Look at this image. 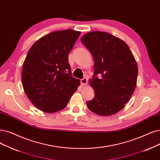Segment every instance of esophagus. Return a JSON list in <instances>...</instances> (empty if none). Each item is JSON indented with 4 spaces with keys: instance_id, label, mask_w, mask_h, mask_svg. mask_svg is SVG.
<instances>
[{
    "instance_id": "esophagus-1",
    "label": "esophagus",
    "mask_w": 160,
    "mask_h": 160,
    "mask_svg": "<svg viewBox=\"0 0 160 160\" xmlns=\"http://www.w3.org/2000/svg\"><path fill=\"white\" fill-rule=\"evenodd\" d=\"M80 83L82 86H86L88 84V79L86 78H84L80 80Z\"/></svg>"
}]
</instances>
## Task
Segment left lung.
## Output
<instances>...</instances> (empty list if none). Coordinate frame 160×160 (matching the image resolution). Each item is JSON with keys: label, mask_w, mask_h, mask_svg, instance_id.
<instances>
[{"label": "left lung", "mask_w": 160, "mask_h": 160, "mask_svg": "<svg viewBox=\"0 0 160 160\" xmlns=\"http://www.w3.org/2000/svg\"><path fill=\"white\" fill-rule=\"evenodd\" d=\"M81 41L94 60L90 84L95 96L87 102L88 108L98 115L115 114L125 108L137 85L138 67L132 53L125 41L107 32H89Z\"/></svg>", "instance_id": "left-lung-1"}]
</instances>
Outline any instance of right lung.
Listing matches in <instances>:
<instances>
[{
    "instance_id": "add662e5",
    "label": "right lung",
    "mask_w": 160,
    "mask_h": 160,
    "mask_svg": "<svg viewBox=\"0 0 160 160\" xmlns=\"http://www.w3.org/2000/svg\"><path fill=\"white\" fill-rule=\"evenodd\" d=\"M80 35L72 29L54 32L29 49L22 83L29 99L41 111L52 113L62 110L78 89L80 80L72 77L68 57Z\"/></svg>"
}]
</instances>
